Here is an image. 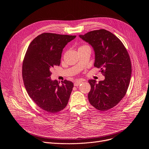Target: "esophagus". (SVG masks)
Here are the masks:
<instances>
[{
    "instance_id": "1",
    "label": "esophagus",
    "mask_w": 149,
    "mask_h": 149,
    "mask_svg": "<svg viewBox=\"0 0 149 149\" xmlns=\"http://www.w3.org/2000/svg\"><path fill=\"white\" fill-rule=\"evenodd\" d=\"M82 82L81 81H79V80H78V81H77L76 82H75V83H74V86H76V87H77V86H79V85L82 83Z\"/></svg>"
}]
</instances>
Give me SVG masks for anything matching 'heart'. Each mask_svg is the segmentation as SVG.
Masks as SVG:
<instances>
[{
    "mask_svg": "<svg viewBox=\"0 0 149 149\" xmlns=\"http://www.w3.org/2000/svg\"><path fill=\"white\" fill-rule=\"evenodd\" d=\"M87 45H82V46H81L79 48H82V47H86Z\"/></svg>",
    "mask_w": 149,
    "mask_h": 149,
    "instance_id": "1",
    "label": "heart"
}]
</instances>
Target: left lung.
Here are the masks:
<instances>
[{
    "mask_svg": "<svg viewBox=\"0 0 149 149\" xmlns=\"http://www.w3.org/2000/svg\"><path fill=\"white\" fill-rule=\"evenodd\" d=\"M79 36L91 45L95 52L94 67L100 68L105 77L98 83L88 81L91 90L90 104L100 111H107L116 106L125 96L132 75L130 56L121 41L105 29L90 31Z\"/></svg>",
    "mask_w": 149,
    "mask_h": 149,
    "instance_id": "8db88e82",
    "label": "left lung"
}]
</instances>
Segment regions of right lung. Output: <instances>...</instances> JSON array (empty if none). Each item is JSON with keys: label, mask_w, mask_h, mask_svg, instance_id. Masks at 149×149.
I'll return each instance as SVG.
<instances>
[{"label": "right lung", "mask_w": 149, "mask_h": 149, "mask_svg": "<svg viewBox=\"0 0 149 149\" xmlns=\"http://www.w3.org/2000/svg\"><path fill=\"white\" fill-rule=\"evenodd\" d=\"M76 36L44 33L29 44L22 65V78L30 98L42 110L52 114L64 109L74 84L70 81L52 80L51 70L59 66L65 45Z\"/></svg>", "instance_id": "1"}]
</instances>
